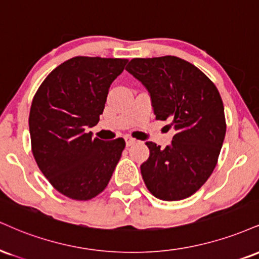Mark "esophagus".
Wrapping results in <instances>:
<instances>
[{"label": "esophagus", "mask_w": 259, "mask_h": 259, "mask_svg": "<svg viewBox=\"0 0 259 259\" xmlns=\"http://www.w3.org/2000/svg\"><path fill=\"white\" fill-rule=\"evenodd\" d=\"M125 145H126V147H130V146H133L134 143L136 142V140L135 139H133V138H129V136H126L125 139Z\"/></svg>", "instance_id": "1"}]
</instances>
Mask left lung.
<instances>
[{
	"mask_svg": "<svg viewBox=\"0 0 259 259\" xmlns=\"http://www.w3.org/2000/svg\"><path fill=\"white\" fill-rule=\"evenodd\" d=\"M125 70L148 90L155 119L175 129L165 148L146 142L149 157L140 166L146 187L165 201L191 197L212 174L226 136L219 90L197 66L171 55L135 58Z\"/></svg>",
	"mask_w": 259,
	"mask_h": 259,
	"instance_id": "left-lung-1",
	"label": "left lung"
}]
</instances>
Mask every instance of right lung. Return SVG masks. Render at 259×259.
Returning <instances> with one entry per match:
<instances>
[{
	"label": "right lung",
	"mask_w": 259,
	"mask_h": 259,
	"mask_svg": "<svg viewBox=\"0 0 259 259\" xmlns=\"http://www.w3.org/2000/svg\"><path fill=\"white\" fill-rule=\"evenodd\" d=\"M126 59L76 57L43 80L31 104L32 154L51 185L73 200H89L107 187L125 147L87 133L100 120L112 82Z\"/></svg>",
	"instance_id": "1"
}]
</instances>
